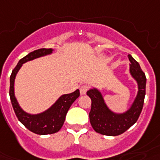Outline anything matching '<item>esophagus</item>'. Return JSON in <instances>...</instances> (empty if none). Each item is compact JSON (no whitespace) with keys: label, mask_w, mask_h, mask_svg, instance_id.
Returning a JSON list of instances; mask_svg holds the SVG:
<instances>
[{"label":"esophagus","mask_w":160,"mask_h":160,"mask_svg":"<svg viewBox=\"0 0 160 160\" xmlns=\"http://www.w3.org/2000/svg\"><path fill=\"white\" fill-rule=\"evenodd\" d=\"M88 86H82L81 88H80V94H82V95H84V94H86L87 93V92H88Z\"/></svg>","instance_id":"obj_1"}]
</instances>
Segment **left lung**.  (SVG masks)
<instances>
[{"label":"left lung","mask_w":160,"mask_h":160,"mask_svg":"<svg viewBox=\"0 0 160 160\" xmlns=\"http://www.w3.org/2000/svg\"><path fill=\"white\" fill-rule=\"evenodd\" d=\"M129 72L136 81L138 92L133 102L127 111L115 112L107 107L102 92L97 88L89 89L87 92L92 100L91 111L89 112L90 123L93 130L100 134L117 136L125 132L138 120L142 111L144 99L146 95V78L140 66L130 54Z\"/></svg>","instance_id":"1"}]
</instances>
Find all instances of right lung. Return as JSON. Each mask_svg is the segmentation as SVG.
Here are the masks:
<instances>
[{
	"instance_id": "obj_1",
	"label": "right lung",
	"mask_w": 160,
	"mask_h": 160,
	"mask_svg": "<svg viewBox=\"0 0 160 160\" xmlns=\"http://www.w3.org/2000/svg\"><path fill=\"white\" fill-rule=\"evenodd\" d=\"M53 49L52 48H41L31 52L19 61L17 66L14 68L10 76L9 96L14 112L18 119L28 130L39 135L52 134L61 130L64 124L67 112L74 100L80 96L79 89L71 93L62 94L49 108L36 114H32L25 112L18 103L14 94V80L22 65L40 57L49 55L53 53Z\"/></svg>"
}]
</instances>
